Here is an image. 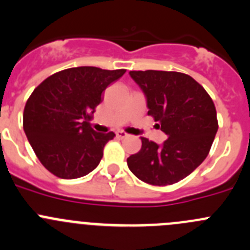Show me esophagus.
<instances>
[{
    "label": "esophagus",
    "mask_w": 250,
    "mask_h": 250,
    "mask_svg": "<svg viewBox=\"0 0 250 250\" xmlns=\"http://www.w3.org/2000/svg\"><path fill=\"white\" fill-rule=\"evenodd\" d=\"M128 135L129 134L125 132H123V130H118V132H116V137L120 138V139H125V138H127Z\"/></svg>",
    "instance_id": "1"
}]
</instances>
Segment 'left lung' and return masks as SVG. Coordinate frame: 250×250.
I'll list each match as a JSON object with an SVG mask.
<instances>
[{"label":"left lung","instance_id":"left-lung-1","mask_svg":"<svg viewBox=\"0 0 250 250\" xmlns=\"http://www.w3.org/2000/svg\"><path fill=\"white\" fill-rule=\"evenodd\" d=\"M146 96L147 115L167 135L162 145L142 137V149L127 159L135 177L168 186L192 173L209 154L219 123L214 101L188 74L130 71Z\"/></svg>","mask_w":250,"mask_h":250}]
</instances>
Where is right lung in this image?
<instances>
[{"label":"right lung","instance_id":"right-lung-1","mask_svg":"<svg viewBox=\"0 0 250 250\" xmlns=\"http://www.w3.org/2000/svg\"><path fill=\"white\" fill-rule=\"evenodd\" d=\"M125 69L74 67L39 84L25 104L23 128L42 166L58 178L74 179L95 169L115 133H98L89 121L101 94Z\"/></svg>","mask_w":250,"mask_h":250}]
</instances>
